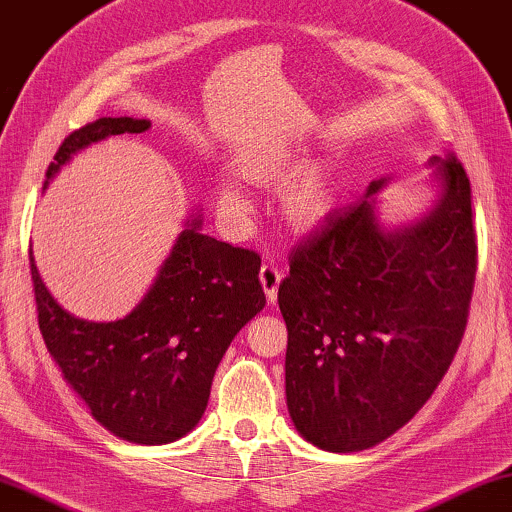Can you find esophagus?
Returning a JSON list of instances; mask_svg holds the SVG:
<instances>
[{
	"label": "esophagus",
	"mask_w": 512,
	"mask_h": 512,
	"mask_svg": "<svg viewBox=\"0 0 512 512\" xmlns=\"http://www.w3.org/2000/svg\"><path fill=\"white\" fill-rule=\"evenodd\" d=\"M259 280H262L266 299H269L273 304V301H276V297H278V285H280V280H283V271H280L278 264L264 262L262 269H259Z\"/></svg>",
	"instance_id": "1"
}]
</instances>
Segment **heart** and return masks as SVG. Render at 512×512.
Wrapping results in <instances>:
<instances>
[{
  "instance_id": "b5f03b06",
  "label": "heart",
  "mask_w": 512,
  "mask_h": 512,
  "mask_svg": "<svg viewBox=\"0 0 512 512\" xmlns=\"http://www.w3.org/2000/svg\"><path fill=\"white\" fill-rule=\"evenodd\" d=\"M243 176L257 183H273L290 174V157L283 153H257L241 162ZM220 208L227 213H243L248 206L246 194L239 185L225 183L220 187ZM334 204V192L320 171H308V174L294 178L283 190V211L292 225L311 227Z\"/></svg>"
}]
</instances>
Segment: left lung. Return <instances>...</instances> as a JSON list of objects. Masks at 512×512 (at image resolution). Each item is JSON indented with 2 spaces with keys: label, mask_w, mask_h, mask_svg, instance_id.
I'll use <instances>...</instances> for the list:
<instances>
[{
  "label": "left lung",
  "mask_w": 512,
  "mask_h": 512,
  "mask_svg": "<svg viewBox=\"0 0 512 512\" xmlns=\"http://www.w3.org/2000/svg\"><path fill=\"white\" fill-rule=\"evenodd\" d=\"M434 162L443 192L422 222L380 227L376 181L290 255L278 287L287 410L322 450L357 452L392 436L462 343L478 269L471 183L455 155Z\"/></svg>",
  "instance_id": "1"
}]
</instances>
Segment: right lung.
Returning <instances> with one entry per match:
<instances>
[{
  "label": "right lung",
  "instance_id": "obj_1",
  "mask_svg": "<svg viewBox=\"0 0 512 512\" xmlns=\"http://www.w3.org/2000/svg\"><path fill=\"white\" fill-rule=\"evenodd\" d=\"M148 127V120L134 118L88 122L57 148L46 183L76 150ZM199 225L194 220L183 229L155 285L115 322L78 320L64 311L41 283L30 250L46 348L92 417L122 441L160 445L192 431L222 355L266 304L255 250L201 234Z\"/></svg>",
  "mask_w": 512,
  "mask_h": 512
}]
</instances>
